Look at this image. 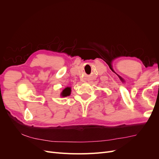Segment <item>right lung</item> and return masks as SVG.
Masks as SVG:
<instances>
[{"instance_id": "1", "label": "right lung", "mask_w": 159, "mask_h": 159, "mask_svg": "<svg viewBox=\"0 0 159 159\" xmlns=\"http://www.w3.org/2000/svg\"><path fill=\"white\" fill-rule=\"evenodd\" d=\"M70 93H71V88L67 87L62 91V92L61 93V97H67V96H69Z\"/></svg>"}]
</instances>
